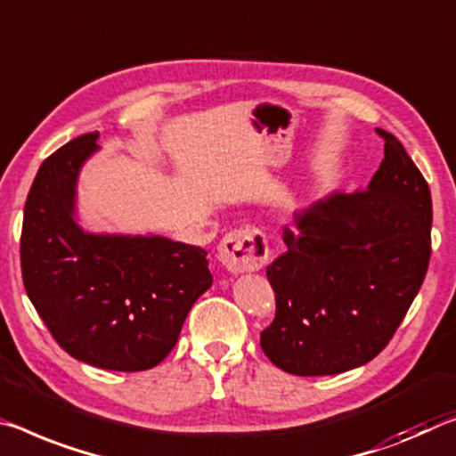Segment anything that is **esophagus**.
<instances>
[{
  "instance_id": "1",
  "label": "esophagus",
  "mask_w": 456,
  "mask_h": 456,
  "mask_svg": "<svg viewBox=\"0 0 456 456\" xmlns=\"http://www.w3.org/2000/svg\"><path fill=\"white\" fill-rule=\"evenodd\" d=\"M267 256L265 235L257 229H235L219 243L221 264L233 273L259 270L265 265Z\"/></svg>"
}]
</instances>
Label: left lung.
<instances>
[{"instance_id": "8db88e82", "label": "left lung", "mask_w": 456, "mask_h": 456, "mask_svg": "<svg viewBox=\"0 0 456 456\" xmlns=\"http://www.w3.org/2000/svg\"><path fill=\"white\" fill-rule=\"evenodd\" d=\"M386 158L363 192H330L296 211L286 254L267 267L276 319L264 353L292 375L365 365L394 337L430 259L432 199L397 137L378 129Z\"/></svg>"}]
</instances>
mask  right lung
Instances as JSON below:
<instances>
[{
	"instance_id": "1",
	"label": "right lung",
	"mask_w": 456,
	"mask_h": 456,
	"mask_svg": "<svg viewBox=\"0 0 456 456\" xmlns=\"http://www.w3.org/2000/svg\"><path fill=\"white\" fill-rule=\"evenodd\" d=\"M97 140V132L77 137L42 162L24 208L21 278L69 355L99 370L143 371L175 349L213 276L202 248L81 227L78 175Z\"/></svg>"
}]
</instances>
